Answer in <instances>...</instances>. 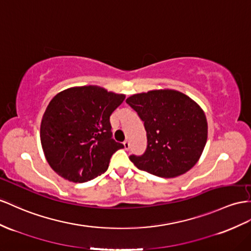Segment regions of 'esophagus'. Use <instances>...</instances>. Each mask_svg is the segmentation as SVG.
<instances>
[{
  "label": "esophagus",
  "instance_id": "obj_1",
  "mask_svg": "<svg viewBox=\"0 0 251 251\" xmlns=\"http://www.w3.org/2000/svg\"><path fill=\"white\" fill-rule=\"evenodd\" d=\"M123 144H124V147H125V150L126 151H128V150H129V147H130V144H129V141H124V142H123Z\"/></svg>",
  "mask_w": 251,
  "mask_h": 251
}]
</instances>
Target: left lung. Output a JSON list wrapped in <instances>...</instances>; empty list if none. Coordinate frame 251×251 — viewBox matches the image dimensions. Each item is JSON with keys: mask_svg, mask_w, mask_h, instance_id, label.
I'll return each mask as SVG.
<instances>
[{"mask_svg": "<svg viewBox=\"0 0 251 251\" xmlns=\"http://www.w3.org/2000/svg\"><path fill=\"white\" fill-rule=\"evenodd\" d=\"M126 102L144 122L147 147L142 156L131 155L139 170L162 178L190 171L207 143L208 123L202 109L176 90H152L133 94Z\"/></svg>", "mask_w": 251, "mask_h": 251, "instance_id": "obj_1", "label": "left lung"}]
</instances>
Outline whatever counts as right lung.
Returning <instances> with one entry per match:
<instances>
[{
  "instance_id": "add662e5",
  "label": "right lung",
  "mask_w": 251,
  "mask_h": 251,
  "mask_svg": "<svg viewBox=\"0 0 251 251\" xmlns=\"http://www.w3.org/2000/svg\"><path fill=\"white\" fill-rule=\"evenodd\" d=\"M124 94L99 86L73 87L50 101L40 126L47 161L72 182H86L105 173L110 158L124 145L112 139L110 115Z\"/></svg>"
}]
</instances>
